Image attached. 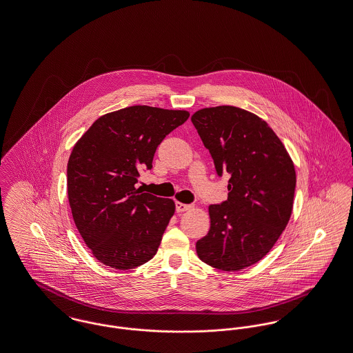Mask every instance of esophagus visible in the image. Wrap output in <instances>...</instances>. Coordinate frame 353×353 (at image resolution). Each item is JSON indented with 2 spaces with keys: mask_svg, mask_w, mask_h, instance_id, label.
Masks as SVG:
<instances>
[{
  "mask_svg": "<svg viewBox=\"0 0 353 353\" xmlns=\"http://www.w3.org/2000/svg\"><path fill=\"white\" fill-rule=\"evenodd\" d=\"M189 209H192V205H189V204H184V203H176V210L179 212V213H181V212H187Z\"/></svg>",
  "mask_w": 353,
  "mask_h": 353,
  "instance_id": "1",
  "label": "esophagus"
}]
</instances>
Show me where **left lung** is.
<instances>
[{"mask_svg": "<svg viewBox=\"0 0 353 353\" xmlns=\"http://www.w3.org/2000/svg\"><path fill=\"white\" fill-rule=\"evenodd\" d=\"M219 176L228 173V200L209 205L210 228L196 243L201 261L236 272L260 261L292 214L296 172L281 140L241 108H204L192 116Z\"/></svg>", "mask_w": 353, "mask_h": 353, "instance_id": "1", "label": "left lung"}]
</instances>
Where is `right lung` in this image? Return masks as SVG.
I'll return each mask as SVG.
<instances>
[{
  "mask_svg": "<svg viewBox=\"0 0 353 353\" xmlns=\"http://www.w3.org/2000/svg\"><path fill=\"white\" fill-rule=\"evenodd\" d=\"M188 117L187 110L128 106L97 119L73 146L69 205L85 244L105 265L133 270L156 254L176 205L134 185L166 134Z\"/></svg>",
  "mask_w": 353,
  "mask_h": 353,
  "instance_id": "obj_1",
  "label": "right lung"
}]
</instances>
